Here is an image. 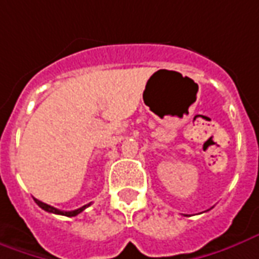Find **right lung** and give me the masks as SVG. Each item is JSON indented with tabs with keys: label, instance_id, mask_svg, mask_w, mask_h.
Listing matches in <instances>:
<instances>
[{
	"label": "right lung",
	"instance_id": "add662e5",
	"mask_svg": "<svg viewBox=\"0 0 259 259\" xmlns=\"http://www.w3.org/2000/svg\"><path fill=\"white\" fill-rule=\"evenodd\" d=\"M33 200H35V203H36L38 205H39V207H41L42 210L48 211V212H52V214H59V215H65V217H75V215H78V214H80L82 211L85 210L86 207H89V205H91V204H86V205L80 207V208H78V210L61 211V210H58V208H55V207H52V205H48V204L42 203V201L36 200V198H33Z\"/></svg>",
	"mask_w": 259,
	"mask_h": 259
}]
</instances>
